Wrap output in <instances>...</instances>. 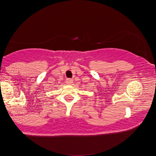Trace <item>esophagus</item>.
<instances>
[{
  "label": "esophagus",
  "mask_w": 156,
  "mask_h": 156,
  "mask_svg": "<svg viewBox=\"0 0 156 156\" xmlns=\"http://www.w3.org/2000/svg\"><path fill=\"white\" fill-rule=\"evenodd\" d=\"M67 80V82L69 83H72L73 81L72 79H67V80Z\"/></svg>",
  "instance_id": "obj_1"
}]
</instances>
